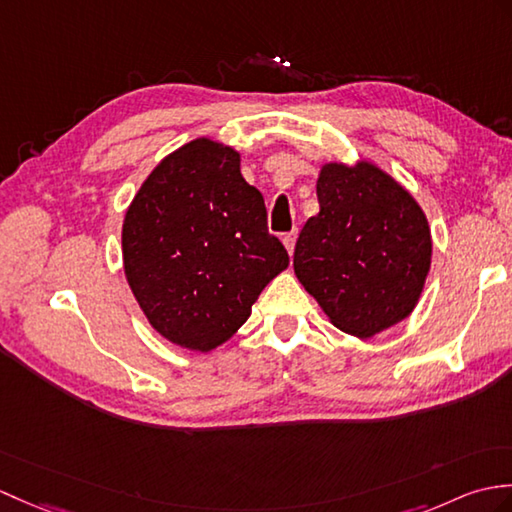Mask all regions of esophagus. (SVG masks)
<instances>
[{"label":"esophagus","mask_w":512,"mask_h":512,"mask_svg":"<svg viewBox=\"0 0 512 512\" xmlns=\"http://www.w3.org/2000/svg\"><path fill=\"white\" fill-rule=\"evenodd\" d=\"M294 244H296V231L285 233L283 235V246H285V251H288L290 255L294 253Z\"/></svg>","instance_id":"obj_1"}]
</instances>
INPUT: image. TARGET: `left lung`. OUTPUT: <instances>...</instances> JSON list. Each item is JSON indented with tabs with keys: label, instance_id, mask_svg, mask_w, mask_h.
<instances>
[{
	"label": "left lung",
	"instance_id": "obj_1",
	"mask_svg": "<svg viewBox=\"0 0 512 512\" xmlns=\"http://www.w3.org/2000/svg\"><path fill=\"white\" fill-rule=\"evenodd\" d=\"M316 194L320 211L294 248L296 279L349 336L371 338L406 320L432 264L419 202L366 159L325 163Z\"/></svg>",
	"mask_w": 512,
	"mask_h": 512
}]
</instances>
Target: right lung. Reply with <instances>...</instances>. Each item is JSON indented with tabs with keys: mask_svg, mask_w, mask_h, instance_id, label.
<instances>
[{
	"mask_svg": "<svg viewBox=\"0 0 512 512\" xmlns=\"http://www.w3.org/2000/svg\"><path fill=\"white\" fill-rule=\"evenodd\" d=\"M122 257L152 329L198 353L227 342L290 264L240 152L209 137L170 152L141 183L124 216Z\"/></svg>",
	"mask_w": 512,
	"mask_h": 512,
	"instance_id": "obj_1",
	"label": "right lung"
}]
</instances>
